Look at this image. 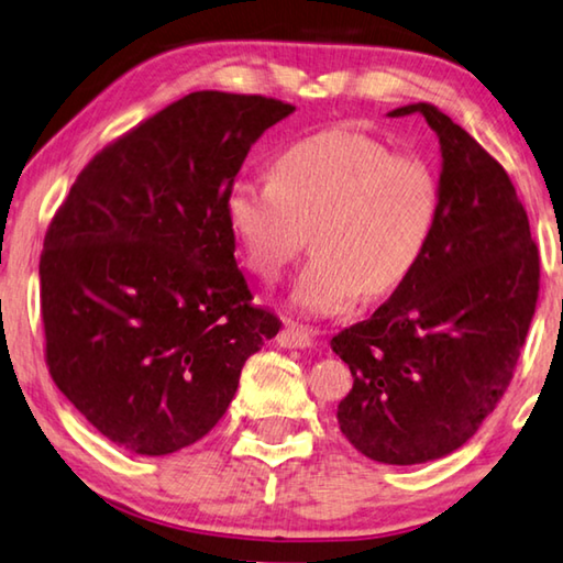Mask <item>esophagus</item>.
I'll list each match as a JSON object with an SVG mask.
<instances>
[{"label":"esophagus","instance_id":"esophagus-1","mask_svg":"<svg viewBox=\"0 0 563 563\" xmlns=\"http://www.w3.org/2000/svg\"><path fill=\"white\" fill-rule=\"evenodd\" d=\"M275 341H278L280 347H310V343H313V338H310V333H308L306 328H300L296 323H288V325L280 330Z\"/></svg>","mask_w":563,"mask_h":563}]
</instances>
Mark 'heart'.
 <instances>
[{"label":"heart","mask_w":563,"mask_h":563,"mask_svg":"<svg viewBox=\"0 0 563 563\" xmlns=\"http://www.w3.org/2000/svg\"><path fill=\"white\" fill-rule=\"evenodd\" d=\"M439 216L431 165L347 128L292 142L271 177H240L225 198L228 228L257 278L278 280L310 233L316 257L292 288V306L310 316L398 290L423 263Z\"/></svg>","instance_id":"obj_1"}]
</instances>
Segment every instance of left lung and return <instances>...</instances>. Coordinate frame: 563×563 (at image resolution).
Here are the masks:
<instances>
[{
  "instance_id": "1",
  "label": "left lung",
  "mask_w": 563,
  "mask_h": 563,
  "mask_svg": "<svg viewBox=\"0 0 563 563\" xmlns=\"http://www.w3.org/2000/svg\"><path fill=\"white\" fill-rule=\"evenodd\" d=\"M441 216L418 271L330 345L353 388L338 426L363 456L413 466L461 449L511 383L539 298V250L506 169L439 107Z\"/></svg>"
}]
</instances>
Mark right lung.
Masks as SVG:
<instances>
[{
	"instance_id": "obj_1",
	"label": "right lung",
	"mask_w": 563,
	"mask_h": 563,
	"mask_svg": "<svg viewBox=\"0 0 563 563\" xmlns=\"http://www.w3.org/2000/svg\"><path fill=\"white\" fill-rule=\"evenodd\" d=\"M296 107L202 89L95 155L40 261L52 380L104 439L167 456L212 431L280 320L250 306L225 198Z\"/></svg>"
}]
</instances>
